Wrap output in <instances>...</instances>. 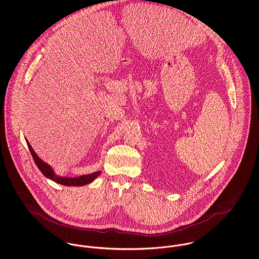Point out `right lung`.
Segmentation results:
<instances>
[{
  "mask_svg": "<svg viewBox=\"0 0 259 259\" xmlns=\"http://www.w3.org/2000/svg\"><path fill=\"white\" fill-rule=\"evenodd\" d=\"M26 142H27L29 150H30V152L33 156V159L35 161L38 170L42 172L47 178H49V179L52 180L53 182H55L57 184L67 185V186H82V185H87V184H90L91 182H93L95 180V178H97L100 175V172H92V174H89L87 176H82V177H78V178H61V177H58L53 172V171L51 170V168L48 164H46L44 161L40 160L37 157L36 152L33 150V148L30 146V144L27 140H26Z\"/></svg>",
  "mask_w": 259,
  "mask_h": 259,
  "instance_id": "1",
  "label": "right lung"
}]
</instances>
